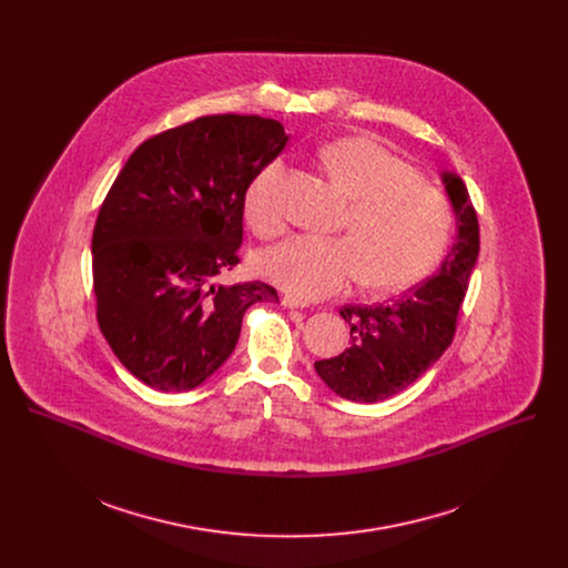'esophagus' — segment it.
<instances>
[{"instance_id":"obj_1","label":"esophagus","mask_w":568,"mask_h":568,"mask_svg":"<svg viewBox=\"0 0 568 568\" xmlns=\"http://www.w3.org/2000/svg\"><path fill=\"white\" fill-rule=\"evenodd\" d=\"M281 303L285 305V307H290V310H294V307H303V303L298 301V298H294V296H290V294H285L283 298H281Z\"/></svg>"}]
</instances>
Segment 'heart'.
<instances>
[{"label": "heart", "instance_id": "b5f03b06", "mask_svg": "<svg viewBox=\"0 0 568 568\" xmlns=\"http://www.w3.org/2000/svg\"><path fill=\"white\" fill-rule=\"evenodd\" d=\"M318 156L353 197L342 222L346 235H294L261 256L263 274L301 301L339 294L362 273L373 290H397L423 278L452 235L445 195L371 136L335 139ZM283 173V159L270 161L245 193L247 222L263 237L285 229L276 193Z\"/></svg>", "mask_w": 568, "mask_h": 568}]
</instances>
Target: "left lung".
Wrapping results in <instances>:
<instances>
[{
	"instance_id": "1",
	"label": "left lung",
	"mask_w": 568,
	"mask_h": 568,
	"mask_svg": "<svg viewBox=\"0 0 568 568\" xmlns=\"http://www.w3.org/2000/svg\"><path fill=\"white\" fill-rule=\"evenodd\" d=\"M458 235L438 274L399 298L377 305H344L351 348L314 362L318 377L353 402H379L414 384L452 344L458 310L478 256V220L460 178L445 173Z\"/></svg>"
}]
</instances>
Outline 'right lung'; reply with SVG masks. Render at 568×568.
<instances>
[{
    "instance_id": "add662e5",
    "label": "right lung",
    "mask_w": 568,
    "mask_h": 568,
    "mask_svg": "<svg viewBox=\"0 0 568 568\" xmlns=\"http://www.w3.org/2000/svg\"><path fill=\"white\" fill-rule=\"evenodd\" d=\"M287 134L258 114H209L145 139L108 191L92 237L97 321L119 362L159 390H191L233 353L272 285H215L240 263L252 180Z\"/></svg>"
}]
</instances>
